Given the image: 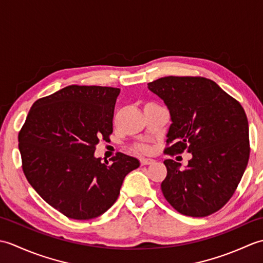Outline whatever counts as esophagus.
I'll return each mask as SVG.
<instances>
[{"label":"esophagus","instance_id":"obj_1","mask_svg":"<svg viewBox=\"0 0 263 263\" xmlns=\"http://www.w3.org/2000/svg\"><path fill=\"white\" fill-rule=\"evenodd\" d=\"M140 163H141V165H150V164H153V163H155V160L154 159H152V158H140Z\"/></svg>","mask_w":263,"mask_h":263}]
</instances>
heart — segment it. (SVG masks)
I'll use <instances>...</instances> for the list:
<instances>
[{"mask_svg": "<svg viewBox=\"0 0 263 263\" xmlns=\"http://www.w3.org/2000/svg\"><path fill=\"white\" fill-rule=\"evenodd\" d=\"M138 150H140V152H142V153H147V152H149V147L147 146V144H144V143H140V144H138V146L136 147Z\"/></svg>", "mask_w": 263, "mask_h": 263, "instance_id": "b5f03b06", "label": "heart"}]
</instances>
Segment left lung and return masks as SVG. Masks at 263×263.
I'll list each match as a JSON object with an SVG mask.
<instances>
[{
    "instance_id": "8db88e82",
    "label": "left lung",
    "mask_w": 263,
    "mask_h": 263,
    "mask_svg": "<svg viewBox=\"0 0 263 263\" xmlns=\"http://www.w3.org/2000/svg\"><path fill=\"white\" fill-rule=\"evenodd\" d=\"M164 100L172 124L164 153H191L185 170L167 159L161 182L165 199L176 211L205 217L235 193L250 157L249 123L235 98L203 77H164L148 83Z\"/></svg>"
}]
</instances>
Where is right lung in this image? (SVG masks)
I'll return each instance as SVG.
<instances>
[{
  "mask_svg": "<svg viewBox=\"0 0 263 263\" xmlns=\"http://www.w3.org/2000/svg\"><path fill=\"white\" fill-rule=\"evenodd\" d=\"M119 88L71 85L36 100L19 131L22 171L35 191L71 219L108 210L123 180L140 165L117 153L102 163L93 153L109 141Z\"/></svg>",
  "mask_w": 263,
  "mask_h": 263,
  "instance_id": "obj_1",
  "label": "right lung"
}]
</instances>
